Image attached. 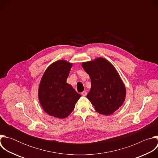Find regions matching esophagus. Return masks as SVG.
<instances>
[{
	"label": "esophagus",
	"instance_id": "34e87169",
	"mask_svg": "<svg viewBox=\"0 0 158 158\" xmlns=\"http://www.w3.org/2000/svg\"><path fill=\"white\" fill-rule=\"evenodd\" d=\"M81 94H82V96H85L87 95V92H86V91H84L81 93Z\"/></svg>",
	"mask_w": 158,
	"mask_h": 158
}]
</instances>
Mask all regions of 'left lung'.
Segmentation results:
<instances>
[{
    "label": "left lung",
    "instance_id": "1",
    "mask_svg": "<svg viewBox=\"0 0 158 158\" xmlns=\"http://www.w3.org/2000/svg\"><path fill=\"white\" fill-rule=\"evenodd\" d=\"M82 66L91 82L87 98L99 114H112L123 105L126 94L125 85L115 67L102 57L82 62Z\"/></svg>",
    "mask_w": 158,
    "mask_h": 158
}]
</instances>
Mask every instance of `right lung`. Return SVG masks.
Returning a JSON list of instances; mask_svg holds the SVG:
<instances>
[{
	"mask_svg": "<svg viewBox=\"0 0 158 158\" xmlns=\"http://www.w3.org/2000/svg\"><path fill=\"white\" fill-rule=\"evenodd\" d=\"M72 66V63L66 60H57L48 67L40 80L39 100L44 110L51 116L67 117L81 97L66 82Z\"/></svg>",
	"mask_w": 158,
	"mask_h": 158,
	"instance_id": "obj_1",
	"label": "right lung"
}]
</instances>
